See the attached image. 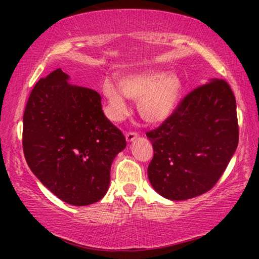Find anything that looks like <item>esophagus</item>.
<instances>
[{"instance_id": "34e87169", "label": "esophagus", "mask_w": 259, "mask_h": 259, "mask_svg": "<svg viewBox=\"0 0 259 259\" xmlns=\"http://www.w3.org/2000/svg\"><path fill=\"white\" fill-rule=\"evenodd\" d=\"M137 138H138V134L136 132H128L126 134V140L130 141V143H131V141L136 140Z\"/></svg>"}]
</instances>
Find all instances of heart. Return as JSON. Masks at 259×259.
Returning a JSON list of instances; mask_svg holds the SVG:
<instances>
[{"instance_id":"1","label":"heart","mask_w":259,"mask_h":259,"mask_svg":"<svg viewBox=\"0 0 259 259\" xmlns=\"http://www.w3.org/2000/svg\"><path fill=\"white\" fill-rule=\"evenodd\" d=\"M171 102V94L167 90L158 87L153 91H145L138 98V105L144 114L153 115L154 113L165 111Z\"/></svg>"}]
</instances>
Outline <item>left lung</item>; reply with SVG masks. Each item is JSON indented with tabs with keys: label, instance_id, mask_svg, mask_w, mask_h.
<instances>
[{
	"label": "left lung",
	"instance_id": "obj_1",
	"mask_svg": "<svg viewBox=\"0 0 259 259\" xmlns=\"http://www.w3.org/2000/svg\"><path fill=\"white\" fill-rule=\"evenodd\" d=\"M22 146L28 166L53 194L86 206L107 192L111 165L126 140L105 116L98 92L77 86L58 68L31 91Z\"/></svg>",
	"mask_w": 259,
	"mask_h": 259
}]
</instances>
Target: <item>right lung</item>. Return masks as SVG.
I'll return each instance as SVG.
<instances>
[{
    "mask_svg": "<svg viewBox=\"0 0 259 259\" xmlns=\"http://www.w3.org/2000/svg\"><path fill=\"white\" fill-rule=\"evenodd\" d=\"M146 136L153 146L148 179L160 196L185 200L210 191L238 145L236 99L229 83L214 77L194 88Z\"/></svg>",
    "mask_w": 259,
    "mask_h": 259,
    "instance_id": "1",
    "label": "right lung"
}]
</instances>
